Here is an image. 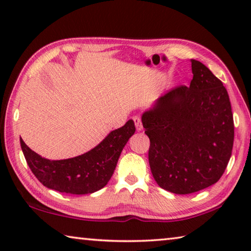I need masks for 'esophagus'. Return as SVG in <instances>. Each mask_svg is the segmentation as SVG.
<instances>
[{"instance_id":"obj_1","label":"esophagus","mask_w":251,"mask_h":251,"mask_svg":"<svg viewBox=\"0 0 251 251\" xmlns=\"http://www.w3.org/2000/svg\"><path fill=\"white\" fill-rule=\"evenodd\" d=\"M133 121H134V123H135L136 129H137V130H143V124H142L141 117L134 116V117H133Z\"/></svg>"}]
</instances>
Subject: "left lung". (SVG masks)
Instances as JSON below:
<instances>
[{
	"label": "left lung",
	"mask_w": 251,
	"mask_h": 251,
	"mask_svg": "<svg viewBox=\"0 0 251 251\" xmlns=\"http://www.w3.org/2000/svg\"><path fill=\"white\" fill-rule=\"evenodd\" d=\"M193 79L161 96L143 114L151 141L154 179L168 192L186 195L217 182L230 159L235 125L222 80L196 59Z\"/></svg>",
	"instance_id": "1"
}]
</instances>
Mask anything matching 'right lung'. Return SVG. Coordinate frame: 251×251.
Returning <instances> with one entry per match:
<instances>
[{
  "instance_id": "1",
  "label": "right lung",
  "mask_w": 251,
  "mask_h": 251,
  "mask_svg": "<svg viewBox=\"0 0 251 251\" xmlns=\"http://www.w3.org/2000/svg\"><path fill=\"white\" fill-rule=\"evenodd\" d=\"M134 133V122L129 120L121 128L110 131L92 151L62 160L42 158L22 138L20 142L28 167L45 187L59 193L85 195L106 186L115 171L123 148Z\"/></svg>"
}]
</instances>
